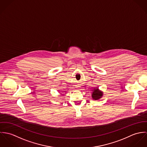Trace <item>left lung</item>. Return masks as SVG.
Here are the masks:
<instances>
[{
	"instance_id": "1",
	"label": "left lung",
	"mask_w": 147,
	"mask_h": 147,
	"mask_svg": "<svg viewBox=\"0 0 147 147\" xmlns=\"http://www.w3.org/2000/svg\"><path fill=\"white\" fill-rule=\"evenodd\" d=\"M103 92L98 89V88H94L92 93V97L94 100H97L102 97Z\"/></svg>"
}]
</instances>
